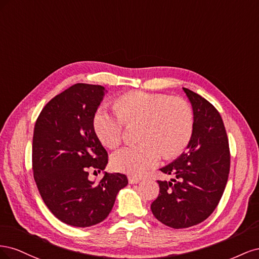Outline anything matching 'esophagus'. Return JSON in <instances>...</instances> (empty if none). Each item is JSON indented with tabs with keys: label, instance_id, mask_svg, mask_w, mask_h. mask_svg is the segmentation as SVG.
Returning a JSON list of instances; mask_svg holds the SVG:
<instances>
[{
	"label": "esophagus",
	"instance_id": "34e87169",
	"mask_svg": "<svg viewBox=\"0 0 259 259\" xmlns=\"http://www.w3.org/2000/svg\"><path fill=\"white\" fill-rule=\"evenodd\" d=\"M139 178L135 176H128V183L130 184H138L139 183Z\"/></svg>",
	"mask_w": 259,
	"mask_h": 259
}]
</instances>
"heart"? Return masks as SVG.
Instances as JSON below:
<instances>
[{
	"instance_id": "heart-1",
	"label": "heart",
	"mask_w": 259,
	"mask_h": 259,
	"mask_svg": "<svg viewBox=\"0 0 259 259\" xmlns=\"http://www.w3.org/2000/svg\"><path fill=\"white\" fill-rule=\"evenodd\" d=\"M114 109L97 108L93 125L101 144L115 148L122 143L124 125L139 123L137 139L140 143L112 154L111 166L121 173L142 175L158 165L163 153L165 158L182 153L192 138L194 114L184 98L133 91L117 98Z\"/></svg>"
}]
</instances>
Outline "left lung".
Segmentation results:
<instances>
[{
  "instance_id": "left-lung-1",
  "label": "left lung",
  "mask_w": 259,
  "mask_h": 259,
  "mask_svg": "<svg viewBox=\"0 0 259 259\" xmlns=\"http://www.w3.org/2000/svg\"><path fill=\"white\" fill-rule=\"evenodd\" d=\"M194 114L193 134L187 151L161 168L174 175L161 182L151 204L154 217L170 228L198 225L213 213L221 201L230 169V150L223 119L205 98L185 89Z\"/></svg>"
}]
</instances>
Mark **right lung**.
I'll list each match as a JSON object with an SVG mask.
<instances>
[{
	"mask_svg": "<svg viewBox=\"0 0 259 259\" xmlns=\"http://www.w3.org/2000/svg\"><path fill=\"white\" fill-rule=\"evenodd\" d=\"M100 85L76 83L51 99L38 115L32 140V170L49 209L60 222L91 227L110 213L116 194L128 184L105 173L98 184L89 169L104 170L108 153L94 131L93 117L105 95Z\"/></svg>",
	"mask_w": 259,
	"mask_h": 259,
	"instance_id": "1",
	"label": "right lung"
}]
</instances>
